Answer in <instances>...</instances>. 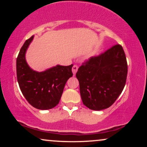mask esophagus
I'll return each instance as SVG.
<instances>
[{
  "mask_svg": "<svg viewBox=\"0 0 147 147\" xmlns=\"http://www.w3.org/2000/svg\"><path fill=\"white\" fill-rule=\"evenodd\" d=\"M77 70H78V65H74L73 66H72V72H73L74 75H75Z\"/></svg>",
  "mask_w": 147,
  "mask_h": 147,
  "instance_id": "obj_1",
  "label": "esophagus"
}]
</instances>
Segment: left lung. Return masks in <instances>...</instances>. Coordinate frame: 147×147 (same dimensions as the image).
Segmentation results:
<instances>
[{
	"mask_svg": "<svg viewBox=\"0 0 147 147\" xmlns=\"http://www.w3.org/2000/svg\"><path fill=\"white\" fill-rule=\"evenodd\" d=\"M127 72L126 55L119 44L86 60L76 73L83 104L95 111L110 107L122 93Z\"/></svg>",
	"mask_w": 147,
	"mask_h": 147,
	"instance_id": "obj_1",
	"label": "left lung"
}]
</instances>
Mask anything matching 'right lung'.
Wrapping results in <instances>:
<instances>
[{
    "instance_id": "obj_1",
    "label": "right lung",
    "mask_w": 147,
    "mask_h": 147,
    "mask_svg": "<svg viewBox=\"0 0 147 147\" xmlns=\"http://www.w3.org/2000/svg\"><path fill=\"white\" fill-rule=\"evenodd\" d=\"M33 37L25 41L16 59L18 83L22 93L30 104L37 109L48 110L59 102L65 83L73 75V65H58L44 72L34 71L28 66L25 58V52Z\"/></svg>"
}]
</instances>
